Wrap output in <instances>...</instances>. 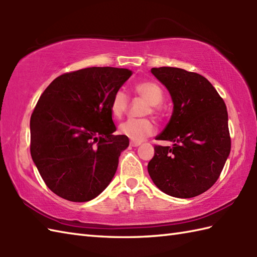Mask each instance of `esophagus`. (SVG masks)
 <instances>
[{"instance_id":"obj_1","label":"esophagus","mask_w":257,"mask_h":257,"mask_svg":"<svg viewBox=\"0 0 257 257\" xmlns=\"http://www.w3.org/2000/svg\"><path fill=\"white\" fill-rule=\"evenodd\" d=\"M141 145V143L139 141H130V146L132 147H139Z\"/></svg>"}]
</instances>
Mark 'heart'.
Returning a JSON list of instances; mask_svg holds the SVG:
<instances>
[{"label": "heart", "mask_w": 257, "mask_h": 257, "mask_svg": "<svg viewBox=\"0 0 257 257\" xmlns=\"http://www.w3.org/2000/svg\"><path fill=\"white\" fill-rule=\"evenodd\" d=\"M134 90L146 101L149 102L145 114L152 113L159 118L161 116L160 103L163 99V91L156 81L143 80L134 86ZM129 105V97L124 90L118 89L114 92L110 100V111L113 117L121 118L127 111ZM119 133L133 141H143L156 133V125L152 120L144 119H128L119 125Z\"/></svg>", "instance_id": "heart-1"}]
</instances>
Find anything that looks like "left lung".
Segmentation results:
<instances>
[{
	"label": "left lung",
	"mask_w": 257,
	"mask_h": 257,
	"mask_svg": "<svg viewBox=\"0 0 257 257\" xmlns=\"http://www.w3.org/2000/svg\"><path fill=\"white\" fill-rule=\"evenodd\" d=\"M167 87L173 101L170 121L157 140L148 163L152 181L176 198H193L219 179L231 151L225 102L203 76L176 67L151 68Z\"/></svg>",
	"instance_id": "left-lung-1"
}]
</instances>
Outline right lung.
I'll use <instances>...</instances> for the list:
<instances>
[{
    "label": "right lung",
    "instance_id": "obj_1",
    "mask_svg": "<svg viewBox=\"0 0 257 257\" xmlns=\"http://www.w3.org/2000/svg\"><path fill=\"white\" fill-rule=\"evenodd\" d=\"M133 72L89 67L65 73L41 95L31 116V156L47 188L72 202L101 193L129 146L113 136L110 100Z\"/></svg>",
    "mask_w": 257,
    "mask_h": 257
}]
</instances>
